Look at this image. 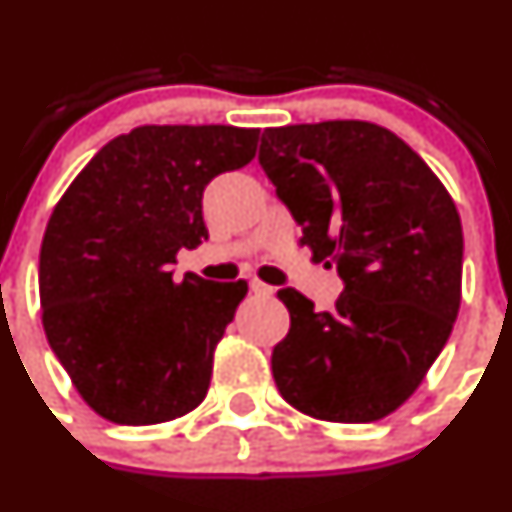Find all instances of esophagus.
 Masks as SVG:
<instances>
[{
	"label": "esophagus",
	"mask_w": 512,
	"mask_h": 512,
	"mask_svg": "<svg viewBox=\"0 0 512 512\" xmlns=\"http://www.w3.org/2000/svg\"><path fill=\"white\" fill-rule=\"evenodd\" d=\"M250 292H255L257 297H272L275 294V289L270 285H262V282H250Z\"/></svg>",
	"instance_id": "obj_1"
}]
</instances>
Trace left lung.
Listing matches in <instances>:
<instances>
[{
    "mask_svg": "<svg viewBox=\"0 0 512 512\" xmlns=\"http://www.w3.org/2000/svg\"><path fill=\"white\" fill-rule=\"evenodd\" d=\"M257 160L302 245L344 282L332 312L294 287L277 292L289 312L272 349L277 389L322 421H379L451 337L463 272L456 205L418 153L369 121L265 128Z\"/></svg>",
    "mask_w": 512,
    "mask_h": 512,
    "instance_id": "1",
    "label": "left lung"
}]
</instances>
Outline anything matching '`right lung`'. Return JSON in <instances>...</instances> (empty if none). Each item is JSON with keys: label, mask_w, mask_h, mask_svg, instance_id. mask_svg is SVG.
I'll return each mask as SVG.
<instances>
[{"label": "right lung", "mask_w": 512, "mask_h": 512, "mask_svg": "<svg viewBox=\"0 0 512 512\" xmlns=\"http://www.w3.org/2000/svg\"><path fill=\"white\" fill-rule=\"evenodd\" d=\"M257 128L141 126L108 141L51 213L39 255L49 347L98 416L151 426L205 399L247 282L173 280L208 240L205 185L255 158Z\"/></svg>", "instance_id": "right-lung-1"}]
</instances>
